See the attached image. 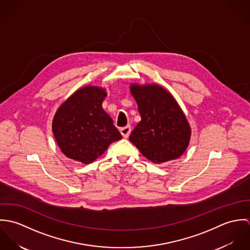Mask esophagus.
I'll return each instance as SVG.
<instances>
[{"instance_id":"1","label":"esophagus","mask_w":250,"mask_h":250,"mask_svg":"<svg viewBox=\"0 0 250 250\" xmlns=\"http://www.w3.org/2000/svg\"><path fill=\"white\" fill-rule=\"evenodd\" d=\"M120 133H121V135L123 136V138H125V139L129 138V136H130V134H131V126H126V127L122 128V129L120 130Z\"/></svg>"}]
</instances>
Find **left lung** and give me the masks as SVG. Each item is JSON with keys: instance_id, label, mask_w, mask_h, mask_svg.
<instances>
[{"instance_id": "8db88e82", "label": "left lung", "mask_w": 250, "mask_h": 250, "mask_svg": "<svg viewBox=\"0 0 250 250\" xmlns=\"http://www.w3.org/2000/svg\"><path fill=\"white\" fill-rule=\"evenodd\" d=\"M130 89L142 117L130 135V142L155 164L182 156L188 146L191 131L174 97L157 84L132 83Z\"/></svg>"}]
</instances>
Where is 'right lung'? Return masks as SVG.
I'll list each match as a JSON object with an SVG mask.
<instances>
[{
	"mask_svg": "<svg viewBox=\"0 0 250 250\" xmlns=\"http://www.w3.org/2000/svg\"><path fill=\"white\" fill-rule=\"evenodd\" d=\"M105 88L87 85L78 89L58 108L52 124L55 139L69 159L90 164L108 145L122 139L103 109Z\"/></svg>",
	"mask_w": 250,
	"mask_h": 250,
	"instance_id": "obj_1",
	"label": "right lung"
}]
</instances>
